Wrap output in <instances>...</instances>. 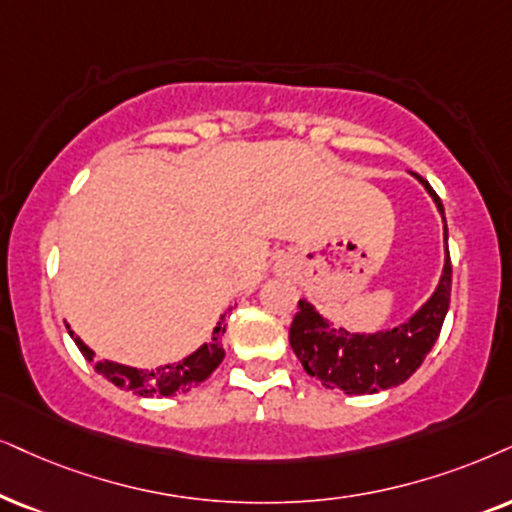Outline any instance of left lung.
<instances>
[{
	"label": "left lung",
	"instance_id": "obj_1",
	"mask_svg": "<svg viewBox=\"0 0 512 512\" xmlns=\"http://www.w3.org/2000/svg\"><path fill=\"white\" fill-rule=\"evenodd\" d=\"M413 179L423 184L432 203L444 222V269L432 295L397 326L375 333L347 331L333 326L309 300L297 302L300 312L290 326V347L312 378L328 390L345 394H375L390 390L411 378L425 361L442 331L449 312L451 295V260H449V231H446L444 205L432 191V186L420 174L411 172Z\"/></svg>",
	"mask_w": 512,
	"mask_h": 512
}]
</instances>
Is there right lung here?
Returning a JSON list of instances; mask_svg holds the SVG:
<instances>
[{"label":"right lung","instance_id":"add662e5","mask_svg":"<svg viewBox=\"0 0 512 512\" xmlns=\"http://www.w3.org/2000/svg\"><path fill=\"white\" fill-rule=\"evenodd\" d=\"M231 307L219 316L217 326L212 328L210 342H203L196 352H191L189 357H184L177 364H163L155 368H137L118 364V361H96L94 349L87 347L82 342L80 335L70 331V338L75 340L77 349L82 352V357L87 361H94L96 373H101L103 378L111 380L113 385L122 387V390H132L139 397H172V394L189 392L191 387H196L208 380L212 371L222 364L224 359V347H222V335L226 333V316H229Z\"/></svg>","mask_w":512,"mask_h":512}]
</instances>
